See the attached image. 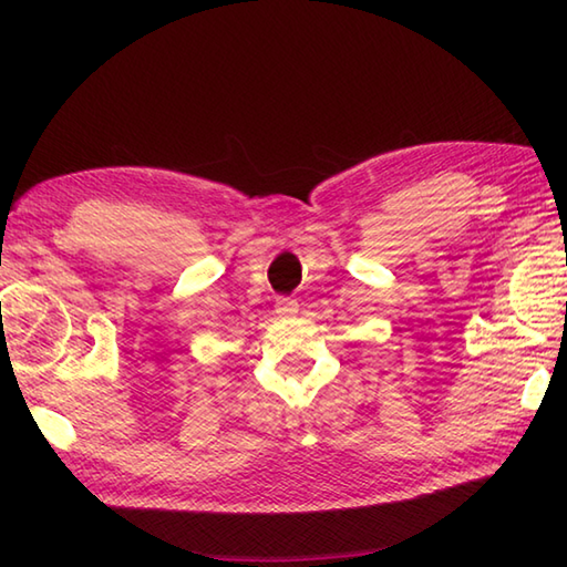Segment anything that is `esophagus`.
Returning a JSON list of instances; mask_svg holds the SVG:
<instances>
[{"label":"esophagus","instance_id":"esophagus-1","mask_svg":"<svg viewBox=\"0 0 567 567\" xmlns=\"http://www.w3.org/2000/svg\"><path fill=\"white\" fill-rule=\"evenodd\" d=\"M297 309H299V305L295 297H277L275 299V311L280 317H292V315H297Z\"/></svg>","mask_w":567,"mask_h":567}]
</instances>
